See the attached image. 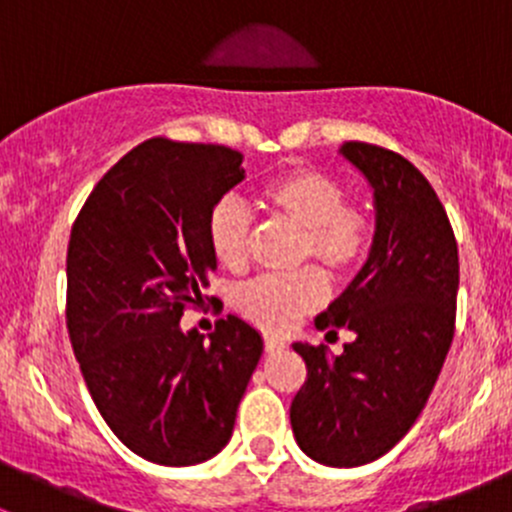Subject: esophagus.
<instances>
[{
    "label": "esophagus",
    "mask_w": 512,
    "mask_h": 512,
    "mask_svg": "<svg viewBox=\"0 0 512 512\" xmlns=\"http://www.w3.org/2000/svg\"><path fill=\"white\" fill-rule=\"evenodd\" d=\"M287 344H285V339H280V337H270V334H267L265 337V352H282V349H285Z\"/></svg>",
    "instance_id": "34e87169"
}]
</instances>
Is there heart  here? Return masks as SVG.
<instances>
[{
    "label": "heart",
    "mask_w": 512,
    "mask_h": 512,
    "mask_svg": "<svg viewBox=\"0 0 512 512\" xmlns=\"http://www.w3.org/2000/svg\"><path fill=\"white\" fill-rule=\"evenodd\" d=\"M262 210L277 223L299 232L297 265L317 262L332 280L354 275L371 250L369 213L347 200V190L329 173L299 168L267 183L257 195ZM210 255L230 272L245 270L250 260L252 223L237 200L213 205L205 223ZM324 297V282L314 270L292 277H262L240 287L235 307L247 322L267 332H285L302 314L312 312Z\"/></svg>",
    "instance_id": "b5f03b06"
}]
</instances>
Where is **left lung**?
Returning a JSON list of instances; mask_svg holds the SVG:
<instances>
[{
	"mask_svg": "<svg viewBox=\"0 0 512 512\" xmlns=\"http://www.w3.org/2000/svg\"><path fill=\"white\" fill-rule=\"evenodd\" d=\"M344 158L374 190L369 260L317 319L352 329L339 356L294 342L307 379L289 406L294 438L314 461L354 468L389 453L414 426L436 386L456 329L458 245L421 170L371 143L349 141Z\"/></svg>",
	"mask_w": 512,
	"mask_h": 512,
	"instance_id": "left-lung-1",
	"label": "left lung"
}]
</instances>
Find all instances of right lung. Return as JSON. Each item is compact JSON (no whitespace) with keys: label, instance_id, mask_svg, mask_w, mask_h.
I'll return each instance as SVG.
<instances>
[{"label":"right lung","instance_id":"obj_1","mask_svg":"<svg viewBox=\"0 0 512 512\" xmlns=\"http://www.w3.org/2000/svg\"><path fill=\"white\" fill-rule=\"evenodd\" d=\"M245 178L242 153L151 138L91 190L66 252V327L98 414L160 466H195L227 446L262 337L227 314L205 342L183 332L218 262L205 240L215 203Z\"/></svg>","mask_w":512,"mask_h":512}]
</instances>
